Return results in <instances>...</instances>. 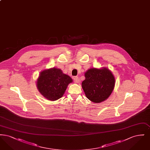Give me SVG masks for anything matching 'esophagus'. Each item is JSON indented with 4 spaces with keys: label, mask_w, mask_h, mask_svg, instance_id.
Wrapping results in <instances>:
<instances>
[{
    "label": "esophagus",
    "mask_w": 150,
    "mask_h": 150,
    "mask_svg": "<svg viewBox=\"0 0 150 150\" xmlns=\"http://www.w3.org/2000/svg\"><path fill=\"white\" fill-rule=\"evenodd\" d=\"M74 81L76 83H79V81H80V80L79 79L78 76H74Z\"/></svg>",
    "instance_id": "1"
}]
</instances>
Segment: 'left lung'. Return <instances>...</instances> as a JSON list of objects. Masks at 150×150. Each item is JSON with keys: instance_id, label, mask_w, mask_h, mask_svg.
I'll return each mask as SVG.
<instances>
[{"instance_id": "left-lung-1", "label": "left lung", "mask_w": 150, "mask_h": 150, "mask_svg": "<svg viewBox=\"0 0 150 150\" xmlns=\"http://www.w3.org/2000/svg\"><path fill=\"white\" fill-rule=\"evenodd\" d=\"M85 77L81 86L86 97L93 102L104 101L114 90V76L106 68L91 69L86 72Z\"/></svg>"}]
</instances>
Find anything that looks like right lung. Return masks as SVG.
Masks as SVG:
<instances>
[{
    "instance_id": "right-lung-1",
    "label": "right lung",
    "mask_w": 150,
    "mask_h": 150,
    "mask_svg": "<svg viewBox=\"0 0 150 150\" xmlns=\"http://www.w3.org/2000/svg\"><path fill=\"white\" fill-rule=\"evenodd\" d=\"M72 79L61 70L53 68L41 72L37 81V87L47 100H56L62 97Z\"/></svg>"
}]
</instances>
